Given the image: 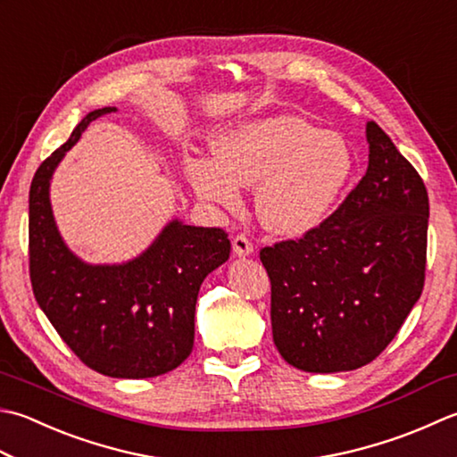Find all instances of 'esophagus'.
<instances>
[{
  "label": "esophagus",
  "instance_id": "obj_1",
  "mask_svg": "<svg viewBox=\"0 0 457 457\" xmlns=\"http://www.w3.org/2000/svg\"><path fill=\"white\" fill-rule=\"evenodd\" d=\"M231 245H234V253L237 257H247V255L253 253L252 241H249L245 236H236L234 241H231Z\"/></svg>",
  "mask_w": 457,
  "mask_h": 457
}]
</instances>
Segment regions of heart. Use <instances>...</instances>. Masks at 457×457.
<instances>
[{"mask_svg":"<svg viewBox=\"0 0 457 457\" xmlns=\"http://www.w3.org/2000/svg\"><path fill=\"white\" fill-rule=\"evenodd\" d=\"M213 160L187 162V180L202 200L234 210L239 187H257L263 226L303 237L330 218L351 184L356 156L346 138L295 114L245 120L212 138Z\"/></svg>","mask_w":457,"mask_h":457,"instance_id":"b5f03b06","label":"heart"}]
</instances>
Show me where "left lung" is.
Returning <instances> with one entry per match:
<instances>
[{
  "label": "left lung",
  "mask_w": 457,
  "mask_h": 457,
  "mask_svg": "<svg viewBox=\"0 0 457 457\" xmlns=\"http://www.w3.org/2000/svg\"><path fill=\"white\" fill-rule=\"evenodd\" d=\"M369 168L323 226L263 247L277 351L305 372L361 369L390 345L424 289L430 204L377 122Z\"/></svg>",
  "instance_id": "left-lung-1"
}]
</instances>
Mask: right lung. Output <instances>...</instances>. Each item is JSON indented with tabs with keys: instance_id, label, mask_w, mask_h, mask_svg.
<instances>
[{
	"instance_id": "1",
	"label": "right lung",
	"mask_w": 457,
	"mask_h": 457,
	"mask_svg": "<svg viewBox=\"0 0 457 457\" xmlns=\"http://www.w3.org/2000/svg\"><path fill=\"white\" fill-rule=\"evenodd\" d=\"M116 106L88 112L45 160L29 190V273L41 311L88 369L112 378H152L192 353L200 285L229 257L228 234L168 221L134 259L87 263L67 247L53 216L49 187L59 162L88 124Z\"/></svg>"
}]
</instances>
